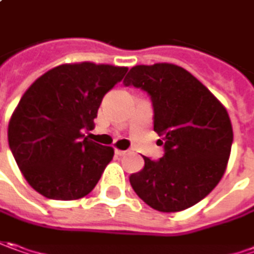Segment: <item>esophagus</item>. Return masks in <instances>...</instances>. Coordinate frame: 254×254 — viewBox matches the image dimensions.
Here are the masks:
<instances>
[{"mask_svg":"<svg viewBox=\"0 0 254 254\" xmlns=\"http://www.w3.org/2000/svg\"><path fill=\"white\" fill-rule=\"evenodd\" d=\"M125 153H127V150H119V149H115V154H117V156H124Z\"/></svg>","mask_w":254,"mask_h":254,"instance_id":"34e87169","label":"esophagus"}]
</instances>
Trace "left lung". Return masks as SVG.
<instances>
[{
  "label": "left lung",
  "instance_id": "left-lung-1",
  "mask_svg": "<svg viewBox=\"0 0 254 254\" xmlns=\"http://www.w3.org/2000/svg\"><path fill=\"white\" fill-rule=\"evenodd\" d=\"M125 85L142 88L153 105V129L164 147L160 160L144 159L129 181L149 206L179 212L195 205L221 181L233 130L228 111L186 68L156 63L132 67Z\"/></svg>",
  "mask_w": 254,
  "mask_h": 254
}]
</instances>
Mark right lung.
<instances>
[{"label": "right lung", "instance_id": "obj_1", "mask_svg": "<svg viewBox=\"0 0 254 254\" xmlns=\"http://www.w3.org/2000/svg\"><path fill=\"white\" fill-rule=\"evenodd\" d=\"M127 67L91 62L60 64L25 91L8 125V143L23 177L43 197L60 201L90 194L114 149L84 137L104 95Z\"/></svg>", "mask_w": 254, "mask_h": 254}]
</instances>
